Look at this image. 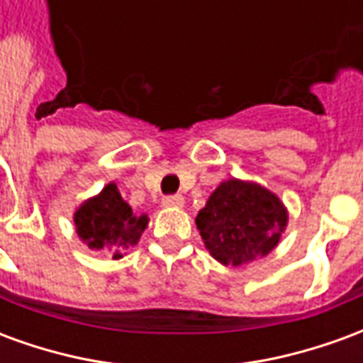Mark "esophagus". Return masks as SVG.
Instances as JSON below:
<instances>
[{
    "mask_svg": "<svg viewBox=\"0 0 363 363\" xmlns=\"http://www.w3.org/2000/svg\"><path fill=\"white\" fill-rule=\"evenodd\" d=\"M182 204H184V198L181 194H173V196L163 198V206L165 208H182Z\"/></svg>",
    "mask_w": 363,
    "mask_h": 363,
    "instance_id": "esophagus-1",
    "label": "esophagus"
}]
</instances>
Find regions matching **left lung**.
Returning <instances> with one entry per match:
<instances>
[{
    "label": "left lung",
    "instance_id": "obj_1",
    "mask_svg": "<svg viewBox=\"0 0 363 363\" xmlns=\"http://www.w3.org/2000/svg\"><path fill=\"white\" fill-rule=\"evenodd\" d=\"M288 225V210L257 182L223 181L198 212L206 249L223 267H243L267 257Z\"/></svg>",
    "mask_w": 363,
    "mask_h": 363
}]
</instances>
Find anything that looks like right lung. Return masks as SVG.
<instances>
[{"mask_svg": "<svg viewBox=\"0 0 363 363\" xmlns=\"http://www.w3.org/2000/svg\"><path fill=\"white\" fill-rule=\"evenodd\" d=\"M74 221L77 235L89 249L122 259V252L140 241L150 218L145 213L135 216L111 182L75 210Z\"/></svg>", "mask_w": 363, "mask_h": 363, "instance_id": "1", "label": "right lung"}]
</instances>
